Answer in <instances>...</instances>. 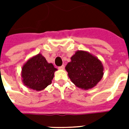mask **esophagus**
I'll return each instance as SVG.
<instances>
[{"label": "esophagus", "instance_id": "1", "mask_svg": "<svg viewBox=\"0 0 129 129\" xmlns=\"http://www.w3.org/2000/svg\"><path fill=\"white\" fill-rule=\"evenodd\" d=\"M64 68H65L64 65H62V66H61L59 67L58 68L59 69V70H63V69H64Z\"/></svg>", "mask_w": 129, "mask_h": 129}]
</instances>
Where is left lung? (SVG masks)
<instances>
[{
	"mask_svg": "<svg viewBox=\"0 0 129 129\" xmlns=\"http://www.w3.org/2000/svg\"><path fill=\"white\" fill-rule=\"evenodd\" d=\"M65 68L71 81L82 90L94 88L104 75L101 61L86 51H77Z\"/></svg>",
	"mask_w": 129,
	"mask_h": 129,
	"instance_id": "obj_1",
	"label": "left lung"
}]
</instances>
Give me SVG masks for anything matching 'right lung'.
<instances>
[{
	"instance_id": "add662e5",
	"label": "right lung",
	"mask_w": 129,
	"mask_h": 129,
	"mask_svg": "<svg viewBox=\"0 0 129 129\" xmlns=\"http://www.w3.org/2000/svg\"><path fill=\"white\" fill-rule=\"evenodd\" d=\"M57 69L48 63L41 53L29 58L22 67L21 77L23 84L36 91L44 90L51 84Z\"/></svg>"
}]
</instances>
